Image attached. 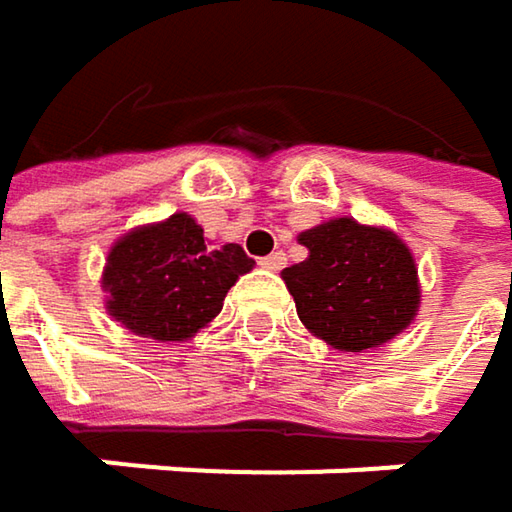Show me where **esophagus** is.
Here are the masks:
<instances>
[{
	"instance_id": "obj_1",
	"label": "esophagus",
	"mask_w": 512,
	"mask_h": 512,
	"mask_svg": "<svg viewBox=\"0 0 512 512\" xmlns=\"http://www.w3.org/2000/svg\"><path fill=\"white\" fill-rule=\"evenodd\" d=\"M284 263H287L284 252H272V255L260 257V266H263V269H272V272H278V269H281Z\"/></svg>"
}]
</instances>
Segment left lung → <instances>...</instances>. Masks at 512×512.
Listing matches in <instances>:
<instances>
[{"label":"left lung","mask_w":512,"mask_h":512,"mask_svg":"<svg viewBox=\"0 0 512 512\" xmlns=\"http://www.w3.org/2000/svg\"><path fill=\"white\" fill-rule=\"evenodd\" d=\"M302 263L281 272L305 329L344 353L388 344L418 314L421 287L409 246L385 228L329 219L299 234Z\"/></svg>","instance_id":"obj_1"}]
</instances>
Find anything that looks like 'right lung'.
Listing matches in <instances>:
<instances>
[{"label":"right lung","mask_w":512,"mask_h":512,"mask_svg":"<svg viewBox=\"0 0 512 512\" xmlns=\"http://www.w3.org/2000/svg\"><path fill=\"white\" fill-rule=\"evenodd\" d=\"M252 266L237 243L213 249L192 216L174 213L112 246L103 269L106 311L142 338L189 341Z\"/></svg>","instance_id":"right-lung-1"}]
</instances>
